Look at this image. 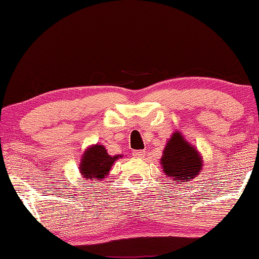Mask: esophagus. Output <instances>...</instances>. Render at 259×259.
Segmentation results:
<instances>
[{
	"label": "esophagus",
	"mask_w": 259,
	"mask_h": 259,
	"mask_svg": "<svg viewBox=\"0 0 259 259\" xmlns=\"http://www.w3.org/2000/svg\"><path fill=\"white\" fill-rule=\"evenodd\" d=\"M145 154H146V152L145 151H134V153H133V155L135 158H143L145 157Z\"/></svg>",
	"instance_id": "1"
}]
</instances>
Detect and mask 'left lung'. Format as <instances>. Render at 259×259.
<instances>
[{
  "label": "left lung",
  "instance_id": "8db88e82",
  "mask_svg": "<svg viewBox=\"0 0 259 259\" xmlns=\"http://www.w3.org/2000/svg\"><path fill=\"white\" fill-rule=\"evenodd\" d=\"M161 165L165 175L174 181L172 183L182 185L199 175L202 161L197 149L192 147L180 133H175L164 148Z\"/></svg>",
  "mask_w": 259,
  "mask_h": 259
}]
</instances>
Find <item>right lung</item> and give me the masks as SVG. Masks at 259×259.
<instances>
[{
    "mask_svg": "<svg viewBox=\"0 0 259 259\" xmlns=\"http://www.w3.org/2000/svg\"><path fill=\"white\" fill-rule=\"evenodd\" d=\"M119 157L121 155L111 157L104 146H93V147L87 149L84 157L82 158V163L79 166L80 174L84 179H92L94 181L105 179L108 171L111 170L112 165Z\"/></svg>",
    "mask_w": 259,
    "mask_h": 259,
    "instance_id": "right-lung-1",
    "label": "right lung"
}]
</instances>
